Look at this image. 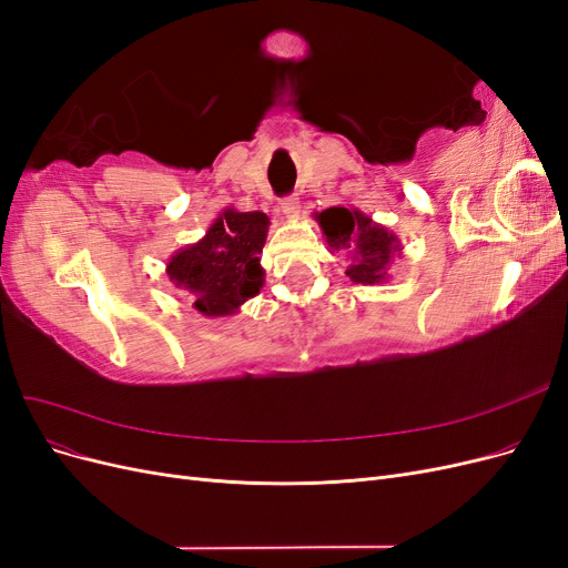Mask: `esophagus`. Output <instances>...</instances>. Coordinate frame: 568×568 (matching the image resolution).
<instances>
[{
  "instance_id": "obj_1",
  "label": "esophagus",
  "mask_w": 568,
  "mask_h": 568,
  "mask_svg": "<svg viewBox=\"0 0 568 568\" xmlns=\"http://www.w3.org/2000/svg\"><path fill=\"white\" fill-rule=\"evenodd\" d=\"M280 209H282V215H286V217H296V215L301 213V201H298L296 196H286V199H282Z\"/></svg>"
}]
</instances>
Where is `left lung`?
Segmentation results:
<instances>
[{
  "instance_id": "1",
  "label": "left lung",
  "mask_w": 568,
  "mask_h": 568,
  "mask_svg": "<svg viewBox=\"0 0 568 568\" xmlns=\"http://www.w3.org/2000/svg\"><path fill=\"white\" fill-rule=\"evenodd\" d=\"M317 225L334 251H346L351 263L346 277L353 284H384L393 257L400 253V239L388 227L374 222L369 215L357 209L332 205L322 213H315Z\"/></svg>"
}]
</instances>
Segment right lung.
Wrapping results in <instances>:
<instances>
[{
	"label": "right lung",
	"mask_w": 568,
	"mask_h": 568,
	"mask_svg": "<svg viewBox=\"0 0 568 568\" xmlns=\"http://www.w3.org/2000/svg\"><path fill=\"white\" fill-rule=\"evenodd\" d=\"M267 230L270 217L265 213H242L227 205L203 239L173 253L165 265L168 280L192 294L201 315H236L239 307L261 294L265 284L261 253Z\"/></svg>",
	"instance_id": "right-lung-1"
}]
</instances>
